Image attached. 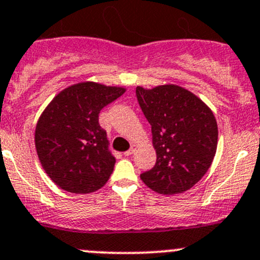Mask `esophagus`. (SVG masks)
<instances>
[{
	"label": "esophagus",
	"instance_id": "34e87169",
	"mask_svg": "<svg viewBox=\"0 0 260 260\" xmlns=\"http://www.w3.org/2000/svg\"><path fill=\"white\" fill-rule=\"evenodd\" d=\"M135 150H136L135 145H132V146H131V149L127 150V151L124 152V156H131V155H132L133 152H135Z\"/></svg>",
	"mask_w": 260,
	"mask_h": 260
}]
</instances>
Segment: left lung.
Segmentation results:
<instances>
[{
	"label": "left lung",
	"mask_w": 260,
	"mask_h": 260,
	"mask_svg": "<svg viewBox=\"0 0 260 260\" xmlns=\"http://www.w3.org/2000/svg\"><path fill=\"white\" fill-rule=\"evenodd\" d=\"M142 113L151 125L156 163L141 173L151 190L183 192L208 172L217 151L218 127L212 110L187 89L174 84L136 88Z\"/></svg>",
	"instance_id": "obj_1"
}]
</instances>
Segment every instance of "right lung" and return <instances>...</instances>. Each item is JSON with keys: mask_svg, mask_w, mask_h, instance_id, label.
Segmentation results:
<instances>
[{"mask_svg": "<svg viewBox=\"0 0 260 260\" xmlns=\"http://www.w3.org/2000/svg\"><path fill=\"white\" fill-rule=\"evenodd\" d=\"M124 92L122 87L83 82L65 88L45 109L36 127V149L45 172L60 188L88 193L108 182L115 157L99 114Z\"/></svg>", "mask_w": 260, "mask_h": 260, "instance_id": "1", "label": "right lung"}]
</instances>
